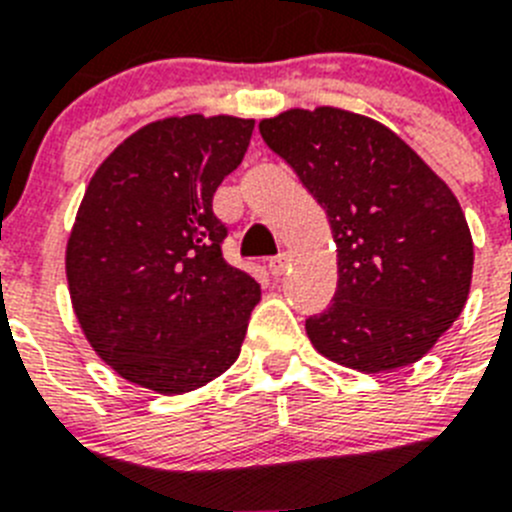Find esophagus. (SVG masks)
Here are the masks:
<instances>
[{
    "instance_id": "obj_1",
    "label": "esophagus",
    "mask_w": 512,
    "mask_h": 512,
    "mask_svg": "<svg viewBox=\"0 0 512 512\" xmlns=\"http://www.w3.org/2000/svg\"><path fill=\"white\" fill-rule=\"evenodd\" d=\"M287 266H289L287 253H277V256L269 261V271L274 274V277H282L284 271H287Z\"/></svg>"
}]
</instances>
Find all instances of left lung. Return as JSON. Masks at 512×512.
Masks as SVG:
<instances>
[{
  "instance_id": "obj_1",
  "label": "left lung",
  "mask_w": 512,
  "mask_h": 512,
  "mask_svg": "<svg viewBox=\"0 0 512 512\" xmlns=\"http://www.w3.org/2000/svg\"><path fill=\"white\" fill-rule=\"evenodd\" d=\"M259 130L320 202L338 246L333 302L305 320L312 346L369 374L418 361L472 284V235L454 192L364 115L289 110Z\"/></svg>"
}]
</instances>
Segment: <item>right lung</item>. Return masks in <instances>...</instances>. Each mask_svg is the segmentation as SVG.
<instances>
[{
    "label": "right lung",
    "instance_id": "obj_1",
    "mask_svg": "<svg viewBox=\"0 0 512 512\" xmlns=\"http://www.w3.org/2000/svg\"><path fill=\"white\" fill-rule=\"evenodd\" d=\"M253 120L169 117L107 156L81 200L66 277L92 348L128 382L197 390L238 359L259 282L225 261L212 197Z\"/></svg>",
    "mask_w": 512,
    "mask_h": 512
}]
</instances>
